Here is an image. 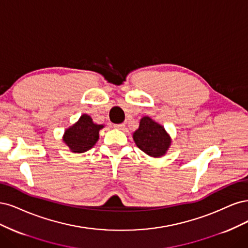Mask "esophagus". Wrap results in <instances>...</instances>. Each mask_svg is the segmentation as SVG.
Wrapping results in <instances>:
<instances>
[{
  "label": "esophagus",
  "mask_w": 248,
  "mask_h": 248,
  "mask_svg": "<svg viewBox=\"0 0 248 248\" xmlns=\"http://www.w3.org/2000/svg\"><path fill=\"white\" fill-rule=\"evenodd\" d=\"M114 127H115V129H118V130H124L125 124H114Z\"/></svg>",
  "instance_id": "34e87169"
}]
</instances>
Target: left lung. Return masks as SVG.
<instances>
[{
	"label": "left lung",
	"mask_w": 248,
	"mask_h": 248,
	"mask_svg": "<svg viewBox=\"0 0 248 248\" xmlns=\"http://www.w3.org/2000/svg\"><path fill=\"white\" fill-rule=\"evenodd\" d=\"M133 139L138 148L151 157L164 156L172 144L165 127L149 116L140 119L138 130L133 133Z\"/></svg>",
	"instance_id": "1"
}]
</instances>
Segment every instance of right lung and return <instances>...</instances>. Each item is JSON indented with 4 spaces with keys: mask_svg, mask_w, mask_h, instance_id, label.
Returning a JSON list of instances; mask_svg holds the SVG:
<instances>
[{
    "mask_svg": "<svg viewBox=\"0 0 248 248\" xmlns=\"http://www.w3.org/2000/svg\"><path fill=\"white\" fill-rule=\"evenodd\" d=\"M104 124L93 122V118L82 114L78 121L65 130L62 141L74 154H83L93 147L99 140V132Z\"/></svg>",
    "mask_w": 248,
    "mask_h": 248,
    "instance_id": "obj_1",
    "label": "right lung"
}]
</instances>
